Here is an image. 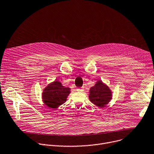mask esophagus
I'll list each match as a JSON object with an SVG mask.
<instances>
[{
    "label": "esophagus",
    "mask_w": 154,
    "mask_h": 154,
    "mask_svg": "<svg viewBox=\"0 0 154 154\" xmlns=\"http://www.w3.org/2000/svg\"><path fill=\"white\" fill-rule=\"evenodd\" d=\"M83 90H84V88H79L76 89V91H79V92L82 91Z\"/></svg>",
    "instance_id": "obj_1"
}]
</instances>
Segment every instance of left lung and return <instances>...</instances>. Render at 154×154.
<instances>
[{"label":"left lung","mask_w":154,"mask_h":154,"mask_svg":"<svg viewBox=\"0 0 154 154\" xmlns=\"http://www.w3.org/2000/svg\"><path fill=\"white\" fill-rule=\"evenodd\" d=\"M89 97L92 103L102 107L112 99V93L107 86L101 81H99L95 86L90 89Z\"/></svg>","instance_id":"1"}]
</instances>
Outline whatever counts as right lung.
Returning <instances> with one entry per match:
<instances>
[{
	"label": "right lung",
	"instance_id": "add662e5",
	"mask_svg": "<svg viewBox=\"0 0 154 154\" xmlns=\"http://www.w3.org/2000/svg\"><path fill=\"white\" fill-rule=\"evenodd\" d=\"M69 88L64 87L61 82L55 81L45 88L42 94V99L47 107L56 109L64 103L70 92Z\"/></svg>",
	"mask_w": 154,
	"mask_h": 154
}]
</instances>
